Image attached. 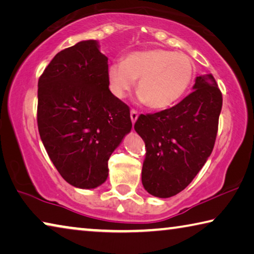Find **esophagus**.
<instances>
[{
	"label": "esophagus",
	"mask_w": 254,
	"mask_h": 254,
	"mask_svg": "<svg viewBox=\"0 0 254 254\" xmlns=\"http://www.w3.org/2000/svg\"><path fill=\"white\" fill-rule=\"evenodd\" d=\"M130 118H131L132 123H135L136 119H138V112H136L135 110H131V112H130Z\"/></svg>",
	"instance_id": "1"
}]
</instances>
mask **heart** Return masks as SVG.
Wrapping results in <instances>:
<instances>
[{"label":"heart","mask_w":254,"mask_h":254,"mask_svg":"<svg viewBox=\"0 0 254 254\" xmlns=\"http://www.w3.org/2000/svg\"><path fill=\"white\" fill-rule=\"evenodd\" d=\"M192 75L193 63L189 56L164 48L132 52L123 62L108 67V81L116 97H126L139 79L136 92L154 110L174 105L190 86Z\"/></svg>","instance_id":"obj_1"}]
</instances>
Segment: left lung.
I'll list each match as a JSON object with an SVG mask.
<instances>
[{"instance_id": "8db88e82", "label": "left lung", "mask_w": 254, "mask_h": 254, "mask_svg": "<svg viewBox=\"0 0 254 254\" xmlns=\"http://www.w3.org/2000/svg\"><path fill=\"white\" fill-rule=\"evenodd\" d=\"M175 106L141 114L134 124L146 144L142 184L158 198L178 194L195 178L215 146L223 96L212 74L196 76Z\"/></svg>"}]
</instances>
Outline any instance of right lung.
<instances>
[{
	"label": "right lung",
	"mask_w": 254,
	"mask_h": 254,
	"mask_svg": "<svg viewBox=\"0 0 254 254\" xmlns=\"http://www.w3.org/2000/svg\"><path fill=\"white\" fill-rule=\"evenodd\" d=\"M107 61L96 40H83L59 52L38 80L40 139L75 188L105 182L108 159L132 127L130 108L108 88Z\"/></svg>",
	"instance_id": "right-lung-1"
}]
</instances>
